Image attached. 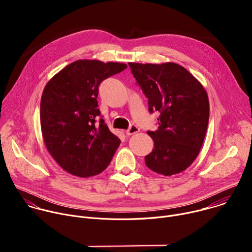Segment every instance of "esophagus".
<instances>
[{"label":"esophagus","mask_w":252,"mask_h":252,"mask_svg":"<svg viewBox=\"0 0 252 252\" xmlns=\"http://www.w3.org/2000/svg\"><path fill=\"white\" fill-rule=\"evenodd\" d=\"M138 131H139V127H138L137 126H135V125H132V126H130L129 128L126 130V134H127V135H132V134H134V133H136V132H138Z\"/></svg>","instance_id":"1"}]
</instances>
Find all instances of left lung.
<instances>
[{"label": "left lung", "instance_id": "left-lung-1", "mask_svg": "<svg viewBox=\"0 0 252 252\" xmlns=\"http://www.w3.org/2000/svg\"><path fill=\"white\" fill-rule=\"evenodd\" d=\"M149 98V111L159 112L158 128L148 131L155 149L147 166L165 176L186 170L196 158L205 137L209 101L203 86L175 63H128Z\"/></svg>", "mask_w": 252, "mask_h": 252}]
</instances>
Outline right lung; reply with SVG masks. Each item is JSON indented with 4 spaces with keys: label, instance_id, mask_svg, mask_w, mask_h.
Listing matches in <instances>:
<instances>
[{
    "label": "right lung",
    "instance_id": "obj_1",
    "mask_svg": "<svg viewBox=\"0 0 252 252\" xmlns=\"http://www.w3.org/2000/svg\"><path fill=\"white\" fill-rule=\"evenodd\" d=\"M126 63L79 60L67 64L46 85L41 98V128L45 145L68 173L89 177L110 164L121 140L104 124L97 109L100 83Z\"/></svg>",
    "mask_w": 252,
    "mask_h": 252
}]
</instances>
